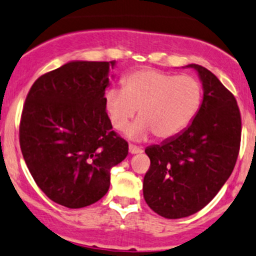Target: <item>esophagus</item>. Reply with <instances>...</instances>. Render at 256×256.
I'll return each mask as SVG.
<instances>
[{"instance_id": "1", "label": "esophagus", "mask_w": 256, "mask_h": 256, "mask_svg": "<svg viewBox=\"0 0 256 256\" xmlns=\"http://www.w3.org/2000/svg\"><path fill=\"white\" fill-rule=\"evenodd\" d=\"M128 150H130L131 154H137V153H142V148L137 147V146H134V144H130L128 146Z\"/></svg>"}]
</instances>
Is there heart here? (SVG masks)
I'll return each mask as SVG.
<instances>
[{"label": "heart", "instance_id": "obj_1", "mask_svg": "<svg viewBox=\"0 0 256 256\" xmlns=\"http://www.w3.org/2000/svg\"><path fill=\"white\" fill-rule=\"evenodd\" d=\"M202 104V86L190 75H175L153 68L131 72L122 88L104 94V106L115 130L125 131L138 109V122L128 130L134 138L150 132L159 140L171 138L192 122Z\"/></svg>", "mask_w": 256, "mask_h": 256}]
</instances>
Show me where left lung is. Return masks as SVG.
<instances>
[{
  "label": "left lung",
  "instance_id": "1",
  "mask_svg": "<svg viewBox=\"0 0 256 256\" xmlns=\"http://www.w3.org/2000/svg\"><path fill=\"white\" fill-rule=\"evenodd\" d=\"M187 66L203 82L199 112L186 130L146 150L150 166L143 178V196L166 218L203 209L231 176L240 147L242 119L234 96L210 70Z\"/></svg>",
  "mask_w": 256,
  "mask_h": 256
}]
</instances>
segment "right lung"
Returning a JSON list of instances; mask_svg holds the SVG:
<instances>
[{
    "label": "right lung",
    "mask_w": 256,
    "mask_h": 256,
    "mask_svg": "<svg viewBox=\"0 0 256 256\" xmlns=\"http://www.w3.org/2000/svg\"><path fill=\"white\" fill-rule=\"evenodd\" d=\"M112 62H70L41 75L25 100L19 143L36 184L78 209L108 192L110 169L128 153L104 106Z\"/></svg>",
    "instance_id": "right-lung-1"
}]
</instances>
